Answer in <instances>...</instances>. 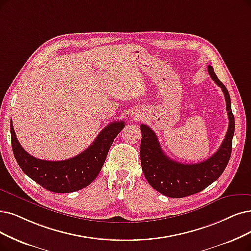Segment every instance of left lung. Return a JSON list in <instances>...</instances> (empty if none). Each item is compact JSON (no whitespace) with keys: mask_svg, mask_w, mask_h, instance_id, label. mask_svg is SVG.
I'll use <instances>...</instances> for the list:
<instances>
[{"mask_svg":"<svg viewBox=\"0 0 251 251\" xmlns=\"http://www.w3.org/2000/svg\"><path fill=\"white\" fill-rule=\"evenodd\" d=\"M208 73L222 88L228 117V128L225 140L212 156L192 165L175 162L165 154L152 129L146 125L140 126L142 133L140 146L142 171L148 183L166 197L184 198L205 189L223 174L232 153L235 118L230 108V98L226 87L217 78L211 66H208Z\"/></svg>","mask_w":251,"mask_h":251,"instance_id":"1","label":"left lung"}]
</instances>
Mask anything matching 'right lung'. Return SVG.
<instances>
[{
    "mask_svg": "<svg viewBox=\"0 0 251 251\" xmlns=\"http://www.w3.org/2000/svg\"><path fill=\"white\" fill-rule=\"evenodd\" d=\"M124 127L125 122L110 123L83 152L65 160H44L34 157L22 147L12 120L10 122L12 150L19 167L35 182L59 194L76 192L94 181L101 171L114 139Z\"/></svg>",
    "mask_w": 251,
    "mask_h": 251,
    "instance_id": "1",
    "label": "right lung"
}]
</instances>
